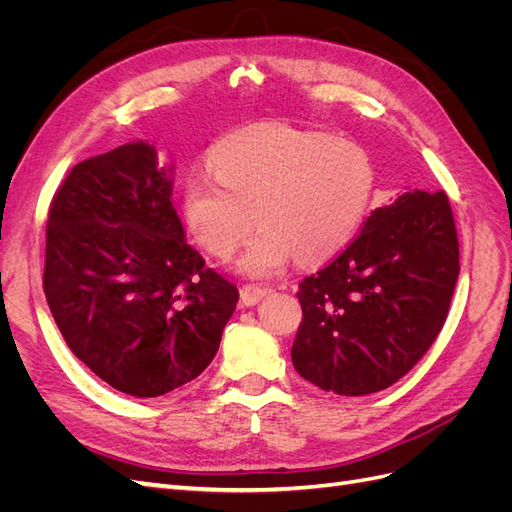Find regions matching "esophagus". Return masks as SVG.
<instances>
[{
  "mask_svg": "<svg viewBox=\"0 0 512 512\" xmlns=\"http://www.w3.org/2000/svg\"><path fill=\"white\" fill-rule=\"evenodd\" d=\"M265 294H267L265 288L254 286V284H245V286H241V303H243L245 307H252V305H256L262 297H265Z\"/></svg>",
  "mask_w": 512,
  "mask_h": 512,
  "instance_id": "obj_1",
  "label": "esophagus"
}]
</instances>
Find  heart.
I'll list each match as a JSON object with an SVG mask.
<instances>
[{
  "label": "heart",
  "mask_w": 512,
  "mask_h": 512,
  "mask_svg": "<svg viewBox=\"0 0 512 512\" xmlns=\"http://www.w3.org/2000/svg\"><path fill=\"white\" fill-rule=\"evenodd\" d=\"M376 190L367 151L346 138L258 123L222 138L211 173L185 179L183 211L194 237L215 258L247 245L239 269L269 277L299 262L335 256L359 232ZM257 215H253V211Z\"/></svg>",
  "instance_id": "b5f03b06"
}]
</instances>
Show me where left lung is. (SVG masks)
Listing matches in <instances>:
<instances>
[{
    "mask_svg": "<svg viewBox=\"0 0 512 512\" xmlns=\"http://www.w3.org/2000/svg\"><path fill=\"white\" fill-rule=\"evenodd\" d=\"M457 275L448 196H397L371 211L342 254L299 284L294 369L322 391L348 397L395 384L444 327Z\"/></svg>",
    "mask_w": 512,
    "mask_h": 512,
    "instance_id": "1",
    "label": "left lung"
}]
</instances>
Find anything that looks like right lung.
<instances>
[{
	"instance_id": "right-lung-1",
	"label": "right lung",
	"mask_w": 512,
	"mask_h": 512,
	"mask_svg": "<svg viewBox=\"0 0 512 512\" xmlns=\"http://www.w3.org/2000/svg\"><path fill=\"white\" fill-rule=\"evenodd\" d=\"M173 168L128 143L76 164L51 200L44 294L98 378L158 397L213 361L239 290L205 267L173 207Z\"/></svg>"
}]
</instances>
